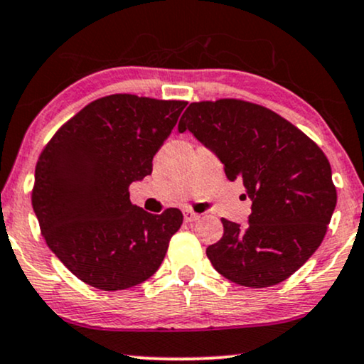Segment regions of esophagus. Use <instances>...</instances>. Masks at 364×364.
I'll list each match as a JSON object with an SVG mask.
<instances>
[{
  "mask_svg": "<svg viewBox=\"0 0 364 364\" xmlns=\"http://www.w3.org/2000/svg\"><path fill=\"white\" fill-rule=\"evenodd\" d=\"M199 219V214H196V212L192 210H183V220L186 223H193V220Z\"/></svg>",
  "mask_w": 364,
  "mask_h": 364,
  "instance_id": "1",
  "label": "esophagus"
}]
</instances>
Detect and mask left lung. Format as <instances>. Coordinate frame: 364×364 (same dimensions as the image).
I'll return each instance as SVG.
<instances>
[{"label":"left lung","mask_w":364,"mask_h":364,"mask_svg":"<svg viewBox=\"0 0 364 364\" xmlns=\"http://www.w3.org/2000/svg\"><path fill=\"white\" fill-rule=\"evenodd\" d=\"M240 178L252 202L247 224L223 219L207 247L215 271L235 284L269 287L299 269L323 242L336 207L326 155L269 108L242 100L191 103L178 122Z\"/></svg>","instance_id":"8db88e82"}]
</instances>
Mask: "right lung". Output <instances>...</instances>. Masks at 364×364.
<instances>
[{
  "label": "right lung",
  "instance_id": "right-lung-1",
  "mask_svg": "<svg viewBox=\"0 0 364 364\" xmlns=\"http://www.w3.org/2000/svg\"><path fill=\"white\" fill-rule=\"evenodd\" d=\"M186 105L129 93L98 98L41 152L33 210L51 252L78 279L120 291L157 272L182 212H145L130 202L129 187L152 173Z\"/></svg>",
  "mask_w": 364,
  "mask_h": 364
}]
</instances>
